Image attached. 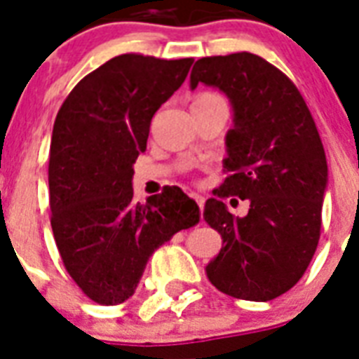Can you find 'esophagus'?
Instances as JSON below:
<instances>
[{"label":"esophagus","instance_id":"1","mask_svg":"<svg viewBox=\"0 0 359 359\" xmlns=\"http://www.w3.org/2000/svg\"><path fill=\"white\" fill-rule=\"evenodd\" d=\"M191 197H194V199H196L197 207H199V208H203V207H205V199H203L201 196H191Z\"/></svg>","mask_w":359,"mask_h":359}]
</instances>
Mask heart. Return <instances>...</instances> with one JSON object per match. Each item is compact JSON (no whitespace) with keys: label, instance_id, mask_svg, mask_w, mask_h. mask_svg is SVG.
Returning a JSON list of instances; mask_svg holds the SVG:
<instances>
[{"label":"heart","instance_id":"1","mask_svg":"<svg viewBox=\"0 0 359 359\" xmlns=\"http://www.w3.org/2000/svg\"><path fill=\"white\" fill-rule=\"evenodd\" d=\"M212 97H216V95H210V93H205V95H199V97H197L196 100H194V102H199V100H207V98H212Z\"/></svg>","mask_w":359,"mask_h":359}]
</instances>
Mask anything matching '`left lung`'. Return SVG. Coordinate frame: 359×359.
I'll return each instance as SVG.
<instances>
[{
	"label": "left lung",
	"instance_id": "8db88e82",
	"mask_svg": "<svg viewBox=\"0 0 359 359\" xmlns=\"http://www.w3.org/2000/svg\"><path fill=\"white\" fill-rule=\"evenodd\" d=\"M218 87L233 106L218 197L250 199L244 218L210 197L203 218L222 235L207 264L208 281L225 294L268 302L292 289L309 266L323 222L328 163L323 141L296 86L255 53L196 61L190 86Z\"/></svg>",
	"mask_w": 359,
	"mask_h": 359
}]
</instances>
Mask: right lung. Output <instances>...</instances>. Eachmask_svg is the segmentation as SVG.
Instances as JSON below:
<instances>
[{"label": "right lung", "mask_w": 359, "mask_h": 359, "mask_svg": "<svg viewBox=\"0 0 359 359\" xmlns=\"http://www.w3.org/2000/svg\"><path fill=\"white\" fill-rule=\"evenodd\" d=\"M194 59L123 53L70 91L53 123L50 208L70 278L102 306L134 294L149 257L199 222L179 186L134 203V163L145 152L158 108L184 83Z\"/></svg>", "instance_id": "1"}]
</instances>
